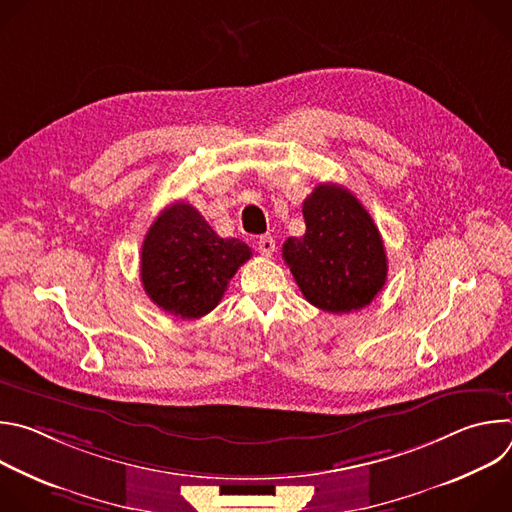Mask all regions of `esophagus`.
Masks as SVG:
<instances>
[{"mask_svg":"<svg viewBox=\"0 0 512 512\" xmlns=\"http://www.w3.org/2000/svg\"><path fill=\"white\" fill-rule=\"evenodd\" d=\"M257 249H259V253H261V255L271 257V255H273V251H275V241H273V237H271V235H263V237H259V241H257Z\"/></svg>","mask_w":512,"mask_h":512,"instance_id":"1","label":"esophagus"}]
</instances>
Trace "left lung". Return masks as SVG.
Segmentation results:
<instances>
[{"mask_svg": "<svg viewBox=\"0 0 512 512\" xmlns=\"http://www.w3.org/2000/svg\"><path fill=\"white\" fill-rule=\"evenodd\" d=\"M306 235L283 243L304 298L332 314L369 306L387 281L381 233L358 198L338 184H318L302 206Z\"/></svg>", "mask_w": 512, "mask_h": 512, "instance_id": "8db88e82", "label": "left lung"}]
</instances>
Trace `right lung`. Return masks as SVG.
Returning a JSON list of instances; mask_svg holds the SVG:
<instances>
[{"instance_id":"obj_1","label":"right lung","mask_w":512,"mask_h":512,"mask_svg":"<svg viewBox=\"0 0 512 512\" xmlns=\"http://www.w3.org/2000/svg\"><path fill=\"white\" fill-rule=\"evenodd\" d=\"M239 239H221L188 202L162 210L141 245V283L150 300L186 320L223 300L237 269L251 259Z\"/></svg>"}]
</instances>
